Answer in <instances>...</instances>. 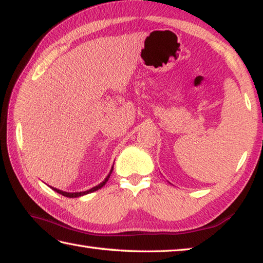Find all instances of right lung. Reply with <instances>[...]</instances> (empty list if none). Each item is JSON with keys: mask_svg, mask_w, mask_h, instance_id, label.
<instances>
[{"mask_svg": "<svg viewBox=\"0 0 263 263\" xmlns=\"http://www.w3.org/2000/svg\"><path fill=\"white\" fill-rule=\"evenodd\" d=\"M112 171H113V166H112V168H111L110 173H108V175L105 177V180H104L103 182H101L100 184H98V185L93 186V187H91V189L86 190V191H80V192H66V191H62V190H59V189H56V187H52V186H50V187H51V189H52L53 191H56V192H58V193H61L62 196H65V197H68V198H78V197H81V196L88 195V193H91V192H93V191H97L98 189H101V187H103L104 185L106 184V182L108 181V178H110Z\"/></svg>", "mask_w": 263, "mask_h": 263, "instance_id": "add662e5", "label": "right lung"}]
</instances>
